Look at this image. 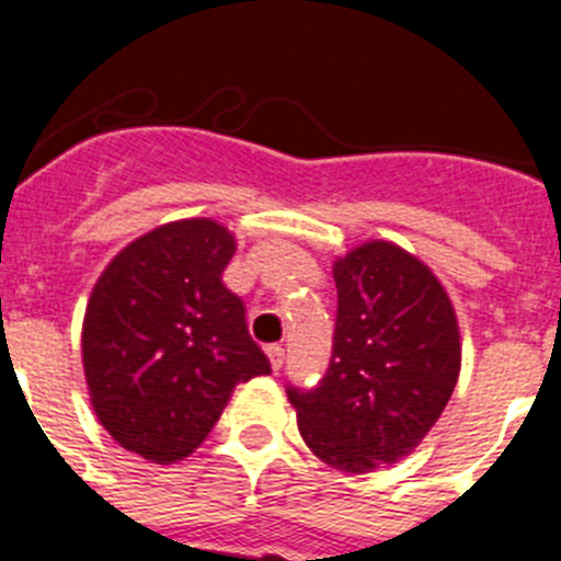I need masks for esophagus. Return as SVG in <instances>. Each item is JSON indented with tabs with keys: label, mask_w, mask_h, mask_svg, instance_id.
Instances as JSON below:
<instances>
[{
	"label": "esophagus",
	"mask_w": 561,
	"mask_h": 561,
	"mask_svg": "<svg viewBox=\"0 0 561 561\" xmlns=\"http://www.w3.org/2000/svg\"><path fill=\"white\" fill-rule=\"evenodd\" d=\"M266 356H270V365H272V370H275V374L284 368V359H286L284 345H270V348H266Z\"/></svg>",
	"instance_id": "1"
}]
</instances>
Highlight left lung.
<instances>
[{
    "mask_svg": "<svg viewBox=\"0 0 561 561\" xmlns=\"http://www.w3.org/2000/svg\"><path fill=\"white\" fill-rule=\"evenodd\" d=\"M336 329L320 385L289 388L306 447L362 474L419 447L460 374L453 300L424 261L365 241L334 261Z\"/></svg>",
    "mask_w": 561,
    "mask_h": 561,
    "instance_id": "obj_1",
    "label": "left lung"
}]
</instances>
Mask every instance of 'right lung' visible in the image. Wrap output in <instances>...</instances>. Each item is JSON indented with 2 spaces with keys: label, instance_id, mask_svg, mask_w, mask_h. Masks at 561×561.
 Masks as SVG:
<instances>
[{
  "label": "right lung",
  "instance_id": "add662e5",
  "mask_svg": "<svg viewBox=\"0 0 561 561\" xmlns=\"http://www.w3.org/2000/svg\"><path fill=\"white\" fill-rule=\"evenodd\" d=\"M232 255L236 236L219 221H171L123 247L89 295V401L103 430L151 463L185 460L236 385L272 370L241 297L221 284Z\"/></svg>",
  "mask_w": 561,
  "mask_h": 561
}]
</instances>
